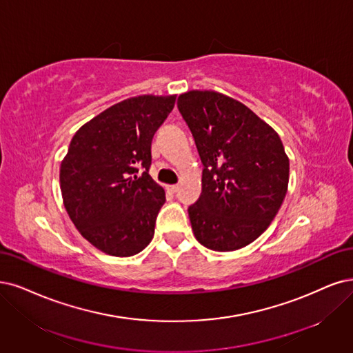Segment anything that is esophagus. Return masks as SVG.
<instances>
[{"mask_svg":"<svg viewBox=\"0 0 353 353\" xmlns=\"http://www.w3.org/2000/svg\"><path fill=\"white\" fill-rule=\"evenodd\" d=\"M167 189H168L170 192H173V193H176V192L179 190V185H170V186H167Z\"/></svg>","mask_w":353,"mask_h":353,"instance_id":"34e87169","label":"esophagus"}]
</instances>
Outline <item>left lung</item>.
Masks as SVG:
<instances>
[{
  "label": "left lung",
  "instance_id": "left-lung-1",
  "mask_svg": "<svg viewBox=\"0 0 353 353\" xmlns=\"http://www.w3.org/2000/svg\"><path fill=\"white\" fill-rule=\"evenodd\" d=\"M179 112L203 164L202 193L189 206L194 237L232 252L266 231L285 199L290 160L279 135L243 103L216 91H188Z\"/></svg>",
  "mask_w": 353,
  "mask_h": 353
}]
</instances>
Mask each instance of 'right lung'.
I'll return each instance as SVG.
<instances>
[{
	"instance_id": "add662e5",
	"label": "right lung",
	"mask_w": 353,
	"mask_h": 353,
	"mask_svg": "<svg viewBox=\"0 0 353 353\" xmlns=\"http://www.w3.org/2000/svg\"><path fill=\"white\" fill-rule=\"evenodd\" d=\"M176 96L130 97L77 130L61 163L63 206L103 253L129 257L154 237L164 189L150 176L151 142Z\"/></svg>"
}]
</instances>
